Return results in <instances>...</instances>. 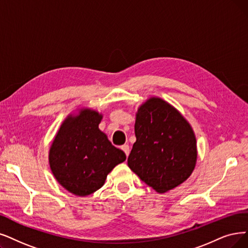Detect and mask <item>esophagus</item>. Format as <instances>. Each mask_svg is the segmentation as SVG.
<instances>
[{
    "label": "esophagus",
    "instance_id": "obj_1",
    "mask_svg": "<svg viewBox=\"0 0 248 248\" xmlns=\"http://www.w3.org/2000/svg\"><path fill=\"white\" fill-rule=\"evenodd\" d=\"M121 150L125 153V155H126L127 156L129 155V145H128V144L122 145V146H121Z\"/></svg>",
    "mask_w": 248,
    "mask_h": 248
}]
</instances>
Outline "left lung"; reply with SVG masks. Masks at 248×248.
Returning <instances> with one entry per match:
<instances>
[{"label":"left lung","mask_w":248,"mask_h":248,"mask_svg":"<svg viewBox=\"0 0 248 248\" xmlns=\"http://www.w3.org/2000/svg\"><path fill=\"white\" fill-rule=\"evenodd\" d=\"M136 141L128 167L153 189L165 193L192 174L196 138L183 115L161 97L152 96L137 108Z\"/></svg>","instance_id":"1"}]
</instances>
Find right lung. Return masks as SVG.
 Wrapping results in <instances>:
<instances>
[{"label":"right lung","mask_w":248,"mask_h":248,"mask_svg":"<svg viewBox=\"0 0 248 248\" xmlns=\"http://www.w3.org/2000/svg\"><path fill=\"white\" fill-rule=\"evenodd\" d=\"M103 115L79 108L61 124L48 152V164L59 184L76 196H87L105 184L108 174L126 160L100 130Z\"/></svg>","instance_id":"1"}]
</instances>
